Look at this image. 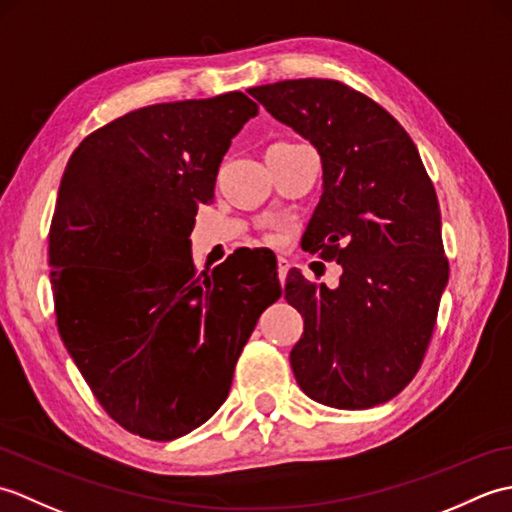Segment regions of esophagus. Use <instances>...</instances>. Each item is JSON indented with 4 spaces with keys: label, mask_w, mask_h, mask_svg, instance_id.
<instances>
[{
    "label": "esophagus",
    "mask_w": 512,
    "mask_h": 512,
    "mask_svg": "<svg viewBox=\"0 0 512 512\" xmlns=\"http://www.w3.org/2000/svg\"><path fill=\"white\" fill-rule=\"evenodd\" d=\"M288 270H290V262H288V259H286V257H279V259H277V277H279L281 284H284V281H286Z\"/></svg>",
    "instance_id": "1"
}]
</instances>
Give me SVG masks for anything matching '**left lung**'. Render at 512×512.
I'll return each instance as SVG.
<instances>
[{
    "instance_id": "1",
    "label": "left lung",
    "mask_w": 512,
    "mask_h": 512,
    "mask_svg": "<svg viewBox=\"0 0 512 512\" xmlns=\"http://www.w3.org/2000/svg\"><path fill=\"white\" fill-rule=\"evenodd\" d=\"M248 94L321 156L301 244L343 268L336 288L288 273L286 299L303 317L292 372L321 405H383L420 369L449 281L436 189L396 118L347 85L295 79Z\"/></svg>"
}]
</instances>
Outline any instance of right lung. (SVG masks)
Returning <instances> with one entry per match:
<instances>
[{"mask_svg":"<svg viewBox=\"0 0 512 512\" xmlns=\"http://www.w3.org/2000/svg\"><path fill=\"white\" fill-rule=\"evenodd\" d=\"M257 103L242 92L140 107L96 129L63 171L50 226L63 345L127 431L173 440L222 407L275 266L235 250L195 277L191 231L231 140Z\"/></svg>","mask_w":512,"mask_h":512,"instance_id":"1","label":"right lung"}]
</instances>
